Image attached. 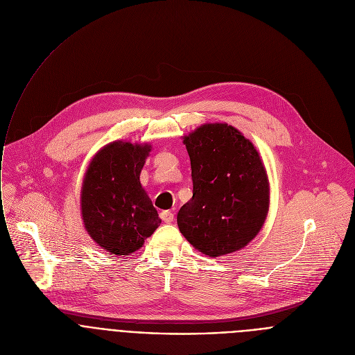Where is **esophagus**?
<instances>
[{"label":"esophagus","instance_id":"1","mask_svg":"<svg viewBox=\"0 0 355 355\" xmlns=\"http://www.w3.org/2000/svg\"><path fill=\"white\" fill-rule=\"evenodd\" d=\"M160 218H162V220H163L164 223H171V222L174 220V214L170 212V211H163V212L160 214Z\"/></svg>","mask_w":355,"mask_h":355}]
</instances>
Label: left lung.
<instances>
[{"label": "left lung", "mask_w": 355, "mask_h": 355, "mask_svg": "<svg viewBox=\"0 0 355 355\" xmlns=\"http://www.w3.org/2000/svg\"><path fill=\"white\" fill-rule=\"evenodd\" d=\"M192 198L177 223L200 252L219 257L241 250L263 227L270 184L257 148L227 123H205L184 136Z\"/></svg>", "instance_id": "left-lung-1"}]
</instances>
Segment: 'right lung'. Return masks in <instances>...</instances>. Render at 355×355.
Listing matches in <instances>:
<instances>
[{
  "mask_svg": "<svg viewBox=\"0 0 355 355\" xmlns=\"http://www.w3.org/2000/svg\"><path fill=\"white\" fill-rule=\"evenodd\" d=\"M151 146L116 140L92 157L81 187V215L91 239L108 254L129 256L162 223L140 184Z\"/></svg>",
  "mask_w": 355,
  "mask_h": 355,
  "instance_id": "1",
  "label": "right lung"
}]
</instances>
